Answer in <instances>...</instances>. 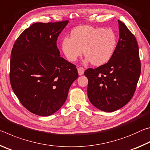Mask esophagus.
Returning <instances> with one entry per match:
<instances>
[{"instance_id": "34e87169", "label": "esophagus", "mask_w": 150, "mask_h": 150, "mask_svg": "<svg viewBox=\"0 0 150 150\" xmlns=\"http://www.w3.org/2000/svg\"><path fill=\"white\" fill-rule=\"evenodd\" d=\"M77 71H78L79 75H83V73H84L85 69H83V67H79L78 69H77Z\"/></svg>"}]
</instances>
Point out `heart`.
<instances>
[{"label": "heart", "instance_id": "1", "mask_svg": "<svg viewBox=\"0 0 150 150\" xmlns=\"http://www.w3.org/2000/svg\"><path fill=\"white\" fill-rule=\"evenodd\" d=\"M71 36L62 42V50L69 62H75L83 54L85 63L100 66L105 64L115 54L117 38L112 30L91 26H79L73 29Z\"/></svg>", "mask_w": 150, "mask_h": 150}]
</instances>
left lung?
Wrapping results in <instances>:
<instances>
[{
  "label": "left lung",
  "mask_w": 150,
  "mask_h": 150,
  "mask_svg": "<svg viewBox=\"0 0 150 150\" xmlns=\"http://www.w3.org/2000/svg\"><path fill=\"white\" fill-rule=\"evenodd\" d=\"M118 21L119 40L108 62L95 69L88 68L87 95L91 104L105 112L123 107L132 98L141 73L138 45L128 28Z\"/></svg>",
  "instance_id": "obj_1"
}]
</instances>
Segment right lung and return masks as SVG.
<instances>
[{"mask_svg":"<svg viewBox=\"0 0 150 150\" xmlns=\"http://www.w3.org/2000/svg\"><path fill=\"white\" fill-rule=\"evenodd\" d=\"M69 21L37 22L20 35L12 47L10 80L27 110L47 116L62 107L78 78L75 65L60 56L57 38Z\"/></svg>","mask_w":150,"mask_h":150,"instance_id":"add662e5","label":"right lung"}]
</instances>
